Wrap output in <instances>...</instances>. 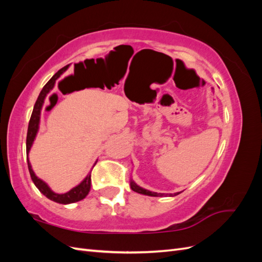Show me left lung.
Wrapping results in <instances>:
<instances>
[{
	"instance_id": "left-lung-1",
	"label": "left lung",
	"mask_w": 262,
	"mask_h": 262,
	"mask_svg": "<svg viewBox=\"0 0 262 262\" xmlns=\"http://www.w3.org/2000/svg\"><path fill=\"white\" fill-rule=\"evenodd\" d=\"M130 187L133 190V191H136L138 193L141 194H145V195H149V196H163L165 195V193H157V192H153V191H149V190H146L144 188H142L140 186H138L136 182H134L132 179L130 180ZM180 192H176V193H169L170 196H175L177 194H179Z\"/></svg>"
}]
</instances>
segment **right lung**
<instances>
[{
    "label": "right lung",
    "mask_w": 262,
    "mask_h": 262,
    "mask_svg": "<svg viewBox=\"0 0 262 262\" xmlns=\"http://www.w3.org/2000/svg\"><path fill=\"white\" fill-rule=\"evenodd\" d=\"M69 67H70V64L66 66L64 68H62L61 70H59L58 72L55 73L50 78L49 82L43 86L42 91L40 92V94H39V96H38V98L36 100V104L34 106L33 114H31V117H30L29 124H28L27 139H26V152H27V155L29 154V150H30L31 146H33V143H34V141H35L36 136H37V133H38V130H39V123H40V115H41V110H42V107H43V104H45L46 97L48 96V94L53 90V87L55 85V81L58 80V78L60 77V75L62 73L66 72V71L69 69ZM27 164H28V169H29L31 180H33L35 186L38 188L39 191H40L43 195H46L47 198H48V199H50V200H52L54 202L61 203V204L74 203V202L83 200L84 198L87 194H89V192H90L91 182H92L91 172L84 178V180L81 182L80 185H77L76 187L72 188V189L70 190V191H68L66 193H61L60 194V193L53 192L52 190H51V188L48 185H47L43 180H41L40 178H38L36 176V173L34 172L33 168H31V165H30L28 156H27Z\"/></svg>",
    "instance_id": "right-lung-1"
}]
</instances>
